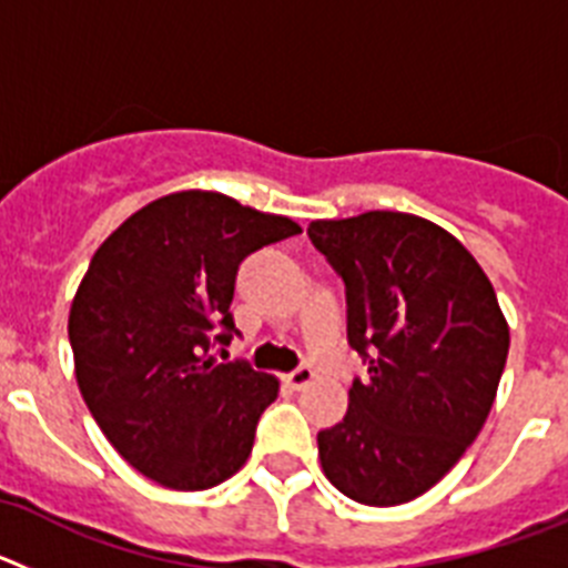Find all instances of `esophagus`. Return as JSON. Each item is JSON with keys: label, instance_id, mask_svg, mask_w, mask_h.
<instances>
[{"label": "esophagus", "instance_id": "obj_1", "mask_svg": "<svg viewBox=\"0 0 568 568\" xmlns=\"http://www.w3.org/2000/svg\"><path fill=\"white\" fill-rule=\"evenodd\" d=\"M313 381H315L313 366H298V369H293V373L287 375V384L293 386V389H304V386H310Z\"/></svg>", "mask_w": 568, "mask_h": 568}]
</instances>
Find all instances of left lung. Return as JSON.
Wrapping results in <instances>:
<instances>
[{
	"label": "left lung",
	"mask_w": 568,
	"mask_h": 568,
	"mask_svg": "<svg viewBox=\"0 0 568 568\" xmlns=\"http://www.w3.org/2000/svg\"><path fill=\"white\" fill-rule=\"evenodd\" d=\"M346 287V338L366 361L344 420L318 433L346 498L398 506L433 489L478 438L498 395L509 324L469 250L413 213L369 210L307 227Z\"/></svg>",
	"instance_id": "1"
}]
</instances>
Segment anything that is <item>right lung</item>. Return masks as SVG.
I'll list each match as a JSON object with an SVG mask.
<instances>
[{"label":"right lung","mask_w":568,"mask_h":568,"mask_svg":"<svg viewBox=\"0 0 568 568\" xmlns=\"http://www.w3.org/2000/svg\"><path fill=\"white\" fill-rule=\"evenodd\" d=\"M301 233L210 190L135 210L102 241L70 304L79 393L104 438L159 486L199 491L247 464L278 378L215 346L239 333L230 313L239 264Z\"/></svg>","instance_id":"obj_1"}]
</instances>
